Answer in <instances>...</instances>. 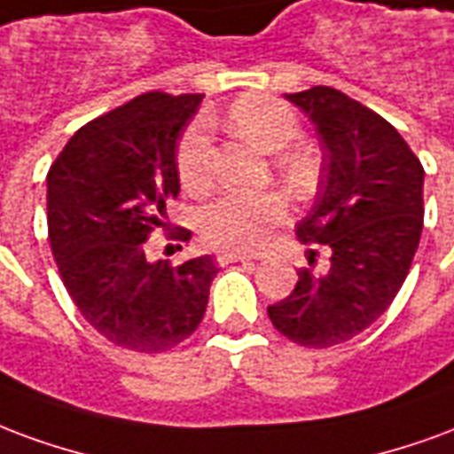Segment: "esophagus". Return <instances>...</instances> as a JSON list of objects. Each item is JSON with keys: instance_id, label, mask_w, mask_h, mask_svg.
<instances>
[{"instance_id": "1", "label": "esophagus", "mask_w": 454, "mask_h": 454, "mask_svg": "<svg viewBox=\"0 0 454 454\" xmlns=\"http://www.w3.org/2000/svg\"><path fill=\"white\" fill-rule=\"evenodd\" d=\"M251 261L247 254H234V251H220L217 254V263L220 266H230V263H247Z\"/></svg>"}]
</instances>
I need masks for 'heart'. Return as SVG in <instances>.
<instances>
[{
  "label": "heart",
  "mask_w": 454,
  "mask_h": 454,
  "mask_svg": "<svg viewBox=\"0 0 454 454\" xmlns=\"http://www.w3.org/2000/svg\"><path fill=\"white\" fill-rule=\"evenodd\" d=\"M234 135L268 154H278L276 167L295 191L309 188L314 178L312 152L293 142L300 137V118L273 96H241L227 111ZM176 174L188 193H198L210 181V137L203 122H193L178 140ZM287 205L276 193H223L198 210L200 239L217 251H254L286 223Z\"/></svg>",
  "instance_id": "b5f03b06"
}]
</instances>
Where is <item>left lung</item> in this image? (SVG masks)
Here are the masks:
<instances>
[{
    "label": "left lung",
    "mask_w": 454,
    "mask_h": 454,
    "mask_svg": "<svg viewBox=\"0 0 454 454\" xmlns=\"http://www.w3.org/2000/svg\"><path fill=\"white\" fill-rule=\"evenodd\" d=\"M286 98L309 115L324 147L297 239L332 247V266L324 276L300 268L295 290L268 317L293 343L329 348L365 332L403 286L423 230V167L392 122L339 89Z\"/></svg>",
    "instance_id": "left-lung-1"
}]
</instances>
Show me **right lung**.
<instances>
[{"label":"right lung","mask_w":454,"mask_h":454,"mask_svg":"<svg viewBox=\"0 0 454 454\" xmlns=\"http://www.w3.org/2000/svg\"><path fill=\"white\" fill-rule=\"evenodd\" d=\"M203 94L147 91L79 128L48 171V239L62 283L115 346L161 353L203 319L213 256L150 263L145 241L181 191L176 142ZM171 239L188 241L176 227Z\"/></svg>","instance_id":"add662e5"}]
</instances>
